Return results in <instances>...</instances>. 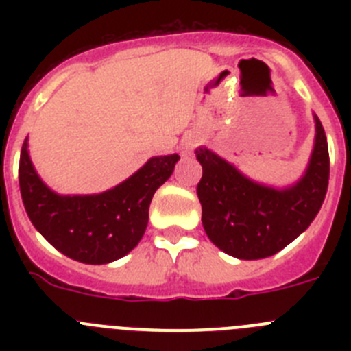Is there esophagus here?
Instances as JSON below:
<instances>
[{
  "mask_svg": "<svg viewBox=\"0 0 351 351\" xmlns=\"http://www.w3.org/2000/svg\"><path fill=\"white\" fill-rule=\"evenodd\" d=\"M195 144H197V137H188V138H186V141L181 144V153H182V154H188V153H190V149L193 147Z\"/></svg>",
  "mask_w": 351,
  "mask_h": 351,
  "instance_id": "1",
  "label": "esophagus"
}]
</instances>
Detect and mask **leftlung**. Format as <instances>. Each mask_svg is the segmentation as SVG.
Wrapping results in <instances>:
<instances>
[{
    "mask_svg": "<svg viewBox=\"0 0 351 351\" xmlns=\"http://www.w3.org/2000/svg\"><path fill=\"white\" fill-rule=\"evenodd\" d=\"M315 117V145L308 169L285 188L262 184L207 147L195 151L202 165L197 186L202 225L214 246L239 260L276 255L302 234L324 204L328 186V147Z\"/></svg>",
    "mask_w": 351,
    "mask_h": 351,
    "instance_id": "obj_1",
    "label": "left lung"
}]
</instances>
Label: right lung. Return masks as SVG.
Listing matches in <instances>:
<instances>
[{"instance_id": "1", "label": "right lung", "mask_w": 351, "mask_h": 351, "mask_svg": "<svg viewBox=\"0 0 351 351\" xmlns=\"http://www.w3.org/2000/svg\"><path fill=\"white\" fill-rule=\"evenodd\" d=\"M179 154L149 158L126 181L95 195H60L36 173L27 138L21 151L19 186L36 230L68 258L91 265L128 255L147 228L154 191L172 176Z\"/></svg>"}]
</instances>
